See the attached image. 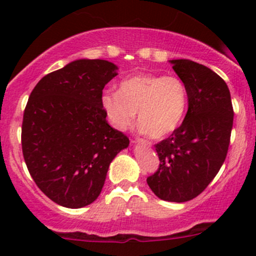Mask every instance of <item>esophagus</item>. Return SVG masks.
<instances>
[{"instance_id":"1","label":"esophagus","mask_w":256,"mask_h":256,"mask_svg":"<svg viewBox=\"0 0 256 256\" xmlns=\"http://www.w3.org/2000/svg\"><path fill=\"white\" fill-rule=\"evenodd\" d=\"M132 144H144V146H147V147H151V146H152L151 141L144 140V138H138V140L132 141Z\"/></svg>"}]
</instances>
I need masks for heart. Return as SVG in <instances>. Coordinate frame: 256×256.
Returning a JSON list of instances; mask_svg holds the SVG:
<instances>
[{"label":"heart","instance_id":"heart-1","mask_svg":"<svg viewBox=\"0 0 256 256\" xmlns=\"http://www.w3.org/2000/svg\"><path fill=\"white\" fill-rule=\"evenodd\" d=\"M102 105L110 124L125 130L135 121L151 138L170 135L180 125L187 112L188 94L177 76H135L120 82L118 92H106Z\"/></svg>","mask_w":256,"mask_h":256}]
</instances>
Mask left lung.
<instances>
[{
	"mask_svg": "<svg viewBox=\"0 0 256 256\" xmlns=\"http://www.w3.org/2000/svg\"><path fill=\"white\" fill-rule=\"evenodd\" d=\"M170 62L187 89L188 112L170 138L154 144L160 167L147 184L160 200L182 203L200 194L226 161L234 112L218 74L188 59Z\"/></svg>",
	"mask_w": 256,
	"mask_h": 256,
	"instance_id": "1",
	"label": "left lung"
}]
</instances>
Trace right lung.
I'll return each mask as SVG.
<instances>
[{
  "instance_id": "1",
  "label": "right lung",
  "mask_w": 256,
  "mask_h": 256,
  "mask_svg": "<svg viewBox=\"0 0 256 256\" xmlns=\"http://www.w3.org/2000/svg\"><path fill=\"white\" fill-rule=\"evenodd\" d=\"M102 59H78L43 76L22 122V152L36 184L56 204L82 208L99 197L116 154L130 144L108 124L102 89L118 76Z\"/></svg>"
}]
</instances>
